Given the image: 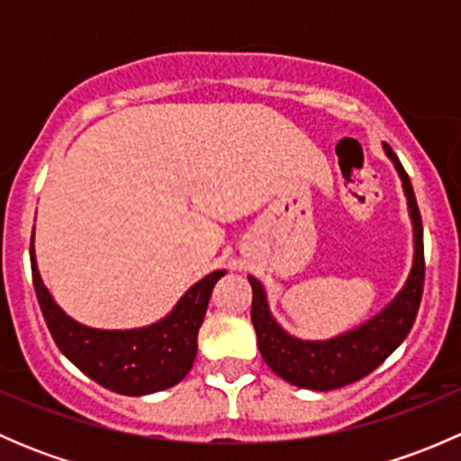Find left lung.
<instances>
[{"label": "left lung", "instance_id": "1", "mask_svg": "<svg viewBox=\"0 0 461 461\" xmlns=\"http://www.w3.org/2000/svg\"><path fill=\"white\" fill-rule=\"evenodd\" d=\"M384 151L397 169L408 203L412 225V265L402 290L375 317L330 339L294 337L269 310L267 290L263 283L252 274L248 276L254 292L252 323L257 330L258 350L265 364L287 384L319 393L355 384L384 364L402 346L415 323L424 292V227L406 169L388 144H384Z\"/></svg>", "mask_w": 461, "mask_h": 461}]
</instances>
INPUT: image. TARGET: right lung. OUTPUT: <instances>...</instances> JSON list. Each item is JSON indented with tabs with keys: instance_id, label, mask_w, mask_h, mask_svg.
Segmentation results:
<instances>
[{
	"instance_id": "obj_1",
	"label": "right lung",
	"mask_w": 461,
	"mask_h": 461,
	"mask_svg": "<svg viewBox=\"0 0 461 461\" xmlns=\"http://www.w3.org/2000/svg\"><path fill=\"white\" fill-rule=\"evenodd\" d=\"M31 267L41 314L62 355L88 379L129 397L160 393L187 376L196 359L198 330L209 296L218 278L225 276V269L203 276L153 323L102 330L68 317L53 299L37 267L35 234L31 239Z\"/></svg>"
}]
</instances>
